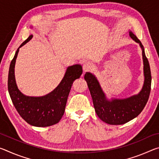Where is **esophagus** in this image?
Returning <instances> with one entry per match:
<instances>
[{"mask_svg":"<svg viewBox=\"0 0 159 159\" xmlns=\"http://www.w3.org/2000/svg\"><path fill=\"white\" fill-rule=\"evenodd\" d=\"M93 68V64L92 63H90V61H85V62L83 64V69L84 72L86 71H89L90 70H92Z\"/></svg>","mask_w":159,"mask_h":159,"instance_id":"34e87169","label":"esophagus"}]
</instances>
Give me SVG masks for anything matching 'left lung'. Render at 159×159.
Returning <instances> with one entry per match:
<instances>
[{"label": "left lung", "mask_w": 159, "mask_h": 159, "mask_svg": "<svg viewBox=\"0 0 159 159\" xmlns=\"http://www.w3.org/2000/svg\"><path fill=\"white\" fill-rule=\"evenodd\" d=\"M129 34L134 41L138 43L142 49L145 79L142 90L138 95L127 99L108 101L95 76L90 73H86L84 77L89 88L97 114L102 120L110 125L124 124L138 116L144 109L150 95L152 75L149 61L140 41L133 32L130 31Z\"/></svg>", "instance_id": "obj_1"}]
</instances>
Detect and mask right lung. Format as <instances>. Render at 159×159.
Wrapping results in <instances>:
<instances>
[{
  "instance_id": "1",
  "label": "right lung",
  "mask_w": 159,
  "mask_h": 159,
  "mask_svg": "<svg viewBox=\"0 0 159 159\" xmlns=\"http://www.w3.org/2000/svg\"><path fill=\"white\" fill-rule=\"evenodd\" d=\"M33 35L29 36L20 48L30 41ZM20 48L10 63L7 80V87L12 103L19 114L29 124L36 127L55 125L64 115L71 85L82 74V67L79 64L68 67L60 85L48 95L39 98L25 96L18 90L15 79V64Z\"/></svg>"
}]
</instances>
